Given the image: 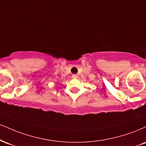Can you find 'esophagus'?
I'll list each match as a JSON object with an SVG mask.
<instances>
[{"label": "esophagus", "instance_id": "obj_1", "mask_svg": "<svg viewBox=\"0 0 146 146\" xmlns=\"http://www.w3.org/2000/svg\"><path fill=\"white\" fill-rule=\"evenodd\" d=\"M78 75L77 74H73V75H72V78H73V79H76V78H78Z\"/></svg>", "mask_w": 146, "mask_h": 146}]
</instances>
